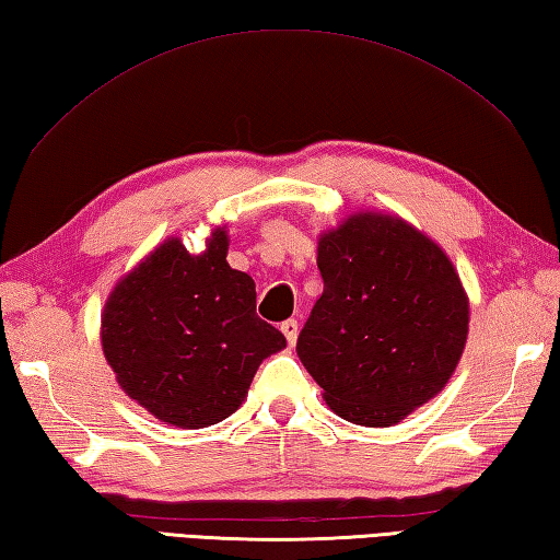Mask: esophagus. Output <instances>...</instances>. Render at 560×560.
Returning <instances> with one entry per match:
<instances>
[{
  "label": "esophagus",
  "mask_w": 560,
  "mask_h": 560,
  "mask_svg": "<svg viewBox=\"0 0 560 560\" xmlns=\"http://www.w3.org/2000/svg\"><path fill=\"white\" fill-rule=\"evenodd\" d=\"M280 331L284 334V339H288V343H290V346L298 343V334H300V326H298V322H294V319L282 322V324H280Z\"/></svg>",
  "instance_id": "34e87169"
}]
</instances>
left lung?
Listing matches in <instances>:
<instances>
[{"instance_id":"8db88e82","label":"left lung","mask_w":560,"mask_h":560,"mask_svg":"<svg viewBox=\"0 0 560 560\" xmlns=\"http://www.w3.org/2000/svg\"><path fill=\"white\" fill-rule=\"evenodd\" d=\"M324 292L298 355L326 405L393 427L446 387L468 339L470 302L446 250L397 214L355 212L316 246Z\"/></svg>"}]
</instances>
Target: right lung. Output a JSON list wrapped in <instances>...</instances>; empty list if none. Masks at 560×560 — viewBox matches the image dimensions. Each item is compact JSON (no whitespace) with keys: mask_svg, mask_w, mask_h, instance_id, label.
Masks as SVG:
<instances>
[{"mask_svg":"<svg viewBox=\"0 0 560 560\" xmlns=\"http://www.w3.org/2000/svg\"><path fill=\"white\" fill-rule=\"evenodd\" d=\"M217 226L202 253L165 238L114 284L102 351L116 383L155 419L205 429L234 415L284 336L256 314V282L226 262Z\"/></svg>","mask_w":560,"mask_h":560,"instance_id":"obj_1","label":"right lung"}]
</instances>
